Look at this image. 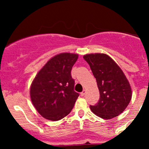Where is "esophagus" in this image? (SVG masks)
Masks as SVG:
<instances>
[{
	"label": "esophagus",
	"instance_id": "34e87169",
	"mask_svg": "<svg viewBox=\"0 0 149 149\" xmlns=\"http://www.w3.org/2000/svg\"><path fill=\"white\" fill-rule=\"evenodd\" d=\"M85 94H86V90L84 89L83 91H82V92L81 93V96H84V95H85Z\"/></svg>",
	"mask_w": 149,
	"mask_h": 149
}]
</instances>
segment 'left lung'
<instances>
[{
  "instance_id": "8db88e82",
  "label": "left lung",
  "mask_w": 149,
  "mask_h": 149,
  "mask_svg": "<svg viewBox=\"0 0 149 149\" xmlns=\"http://www.w3.org/2000/svg\"><path fill=\"white\" fill-rule=\"evenodd\" d=\"M84 59L96 78L100 97L98 102L90 105L97 116L109 120L115 118L130 103L132 91L130 84L120 68L107 55L89 54Z\"/></svg>"
}]
</instances>
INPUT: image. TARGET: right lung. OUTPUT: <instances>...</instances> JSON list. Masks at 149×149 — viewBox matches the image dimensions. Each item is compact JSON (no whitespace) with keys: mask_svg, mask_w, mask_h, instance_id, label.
I'll use <instances>...</instances> for the list:
<instances>
[{"mask_svg":"<svg viewBox=\"0 0 149 149\" xmlns=\"http://www.w3.org/2000/svg\"><path fill=\"white\" fill-rule=\"evenodd\" d=\"M78 57L70 53L55 55L34 78L30 97L34 107L45 119L60 120L73 108L79 94L74 91L71 70Z\"/></svg>","mask_w":149,"mask_h":149,"instance_id":"add662e5","label":"right lung"}]
</instances>
